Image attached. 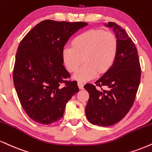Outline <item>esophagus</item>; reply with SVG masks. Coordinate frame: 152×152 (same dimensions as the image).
<instances>
[{
	"mask_svg": "<svg viewBox=\"0 0 152 152\" xmlns=\"http://www.w3.org/2000/svg\"><path fill=\"white\" fill-rule=\"evenodd\" d=\"M78 87H79V88L83 89V83H82V82L78 81Z\"/></svg>",
	"mask_w": 152,
	"mask_h": 152,
	"instance_id": "1",
	"label": "esophagus"
}]
</instances>
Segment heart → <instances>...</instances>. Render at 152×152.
Masks as SVG:
<instances>
[{"instance_id": "1", "label": "heart", "mask_w": 152, "mask_h": 152, "mask_svg": "<svg viewBox=\"0 0 152 152\" xmlns=\"http://www.w3.org/2000/svg\"><path fill=\"white\" fill-rule=\"evenodd\" d=\"M118 42L114 34L102 30L81 32L72 40V46L62 49V58L67 69L74 72L83 60L85 63L74 74L77 81H86L103 74L113 65L118 54Z\"/></svg>"}]
</instances>
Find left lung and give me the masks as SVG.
Here are the masks:
<instances>
[{"label": "left lung", "mask_w": 152, "mask_h": 152, "mask_svg": "<svg viewBox=\"0 0 152 152\" xmlns=\"http://www.w3.org/2000/svg\"><path fill=\"white\" fill-rule=\"evenodd\" d=\"M115 33L118 51L111 68L95 82L106 89L99 90L95 85L86 83L89 94L86 115L94 125L108 127L120 122L134 103L141 78L137 49L127 32L115 23L105 24Z\"/></svg>", "instance_id": "left-lung-1"}]
</instances>
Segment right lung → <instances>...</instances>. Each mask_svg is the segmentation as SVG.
<instances>
[{
	"label": "right lung",
	"instance_id": "right-lung-1",
	"mask_svg": "<svg viewBox=\"0 0 152 152\" xmlns=\"http://www.w3.org/2000/svg\"><path fill=\"white\" fill-rule=\"evenodd\" d=\"M86 25L84 22L46 20L20 43L14 86L23 110L34 121L50 125L59 120L67 102L79 91L76 81H66L70 74L63 65L62 49L71 35Z\"/></svg>",
	"mask_w": 152,
	"mask_h": 152
}]
</instances>
